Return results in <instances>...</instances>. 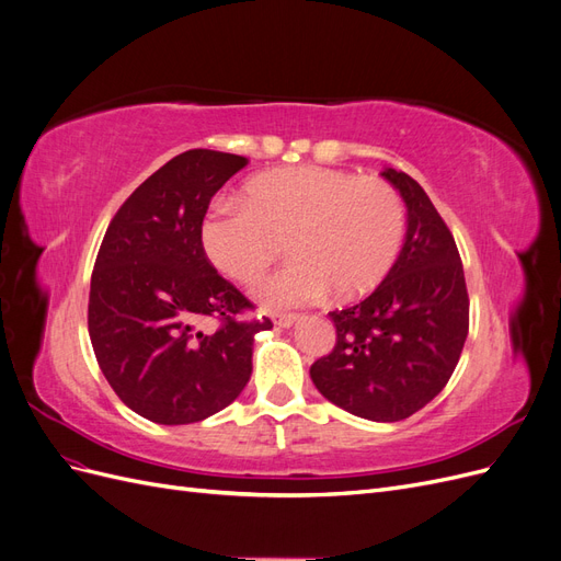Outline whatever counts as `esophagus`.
Segmentation results:
<instances>
[{
  "label": "esophagus",
  "instance_id": "esophagus-1",
  "mask_svg": "<svg viewBox=\"0 0 561 561\" xmlns=\"http://www.w3.org/2000/svg\"><path fill=\"white\" fill-rule=\"evenodd\" d=\"M297 320H299L297 313H276L274 316V325H278V328H293Z\"/></svg>",
  "mask_w": 561,
  "mask_h": 561
}]
</instances>
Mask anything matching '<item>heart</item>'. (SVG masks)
<instances>
[{"label":"heart","instance_id":"obj_1","mask_svg":"<svg viewBox=\"0 0 561 561\" xmlns=\"http://www.w3.org/2000/svg\"><path fill=\"white\" fill-rule=\"evenodd\" d=\"M404 236L400 194L383 180L320 165L280 168L252 178L243 201H222L206 215L201 241L225 276L252 283L285 241L293 254L254 287L266 307L367 295L396 264Z\"/></svg>","mask_w":561,"mask_h":561}]
</instances>
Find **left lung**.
Here are the masks:
<instances>
[{
  "label": "left lung",
  "instance_id": "1",
  "mask_svg": "<svg viewBox=\"0 0 561 561\" xmlns=\"http://www.w3.org/2000/svg\"><path fill=\"white\" fill-rule=\"evenodd\" d=\"M407 206V233L381 285L355 307L330 311L336 344L311 365L332 404L367 421H402L454 375L468 336V290L454 236L407 173H381Z\"/></svg>",
  "mask_w": 561,
  "mask_h": 561
}]
</instances>
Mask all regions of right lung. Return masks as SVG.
<instances>
[{"mask_svg": "<svg viewBox=\"0 0 561 561\" xmlns=\"http://www.w3.org/2000/svg\"><path fill=\"white\" fill-rule=\"evenodd\" d=\"M245 157L190 149L135 190L107 227L91 276L89 334L114 393L161 426L225 410L252 375V304L217 274L201 241L210 198ZM215 317V333L201 331Z\"/></svg>", "mask_w": 561, "mask_h": 561, "instance_id": "obj_1", "label": "right lung"}]
</instances>
